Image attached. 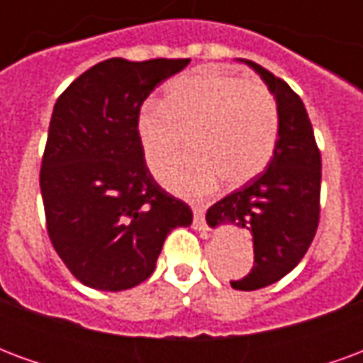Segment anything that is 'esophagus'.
Instances as JSON below:
<instances>
[{
  "mask_svg": "<svg viewBox=\"0 0 363 363\" xmlns=\"http://www.w3.org/2000/svg\"><path fill=\"white\" fill-rule=\"evenodd\" d=\"M192 213H194V229L198 231H208V225L204 221V210L200 206H192Z\"/></svg>",
  "mask_w": 363,
  "mask_h": 363,
  "instance_id": "34e87169",
  "label": "esophagus"
}]
</instances>
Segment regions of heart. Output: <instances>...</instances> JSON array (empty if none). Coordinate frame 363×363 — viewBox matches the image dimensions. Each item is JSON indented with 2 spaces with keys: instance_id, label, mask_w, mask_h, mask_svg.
Instances as JSON below:
<instances>
[{
  "instance_id": "b5f03b06",
  "label": "heart",
  "mask_w": 363,
  "mask_h": 363,
  "mask_svg": "<svg viewBox=\"0 0 363 363\" xmlns=\"http://www.w3.org/2000/svg\"><path fill=\"white\" fill-rule=\"evenodd\" d=\"M278 106L259 82L200 69L167 85L163 103L150 101L135 122L145 163L157 171L189 135L192 153L159 173L181 196L210 194L223 179L241 186L257 179L278 143Z\"/></svg>"
}]
</instances>
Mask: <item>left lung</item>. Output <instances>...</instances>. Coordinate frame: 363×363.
I'll use <instances>...</instances> for the list:
<instances>
[{"label": "left lung", "instance_id": "8db88e82", "mask_svg": "<svg viewBox=\"0 0 363 363\" xmlns=\"http://www.w3.org/2000/svg\"><path fill=\"white\" fill-rule=\"evenodd\" d=\"M239 62L255 69L274 95L278 143L267 171L216 202L206 212V223L251 231L255 267L231 286L252 291L291 272L311 245L319 225L320 153L303 103L288 83L251 60Z\"/></svg>", "mask_w": 363, "mask_h": 363}]
</instances>
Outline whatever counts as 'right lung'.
I'll use <instances>...</instances> for the list:
<instances>
[{
    "mask_svg": "<svg viewBox=\"0 0 363 363\" xmlns=\"http://www.w3.org/2000/svg\"><path fill=\"white\" fill-rule=\"evenodd\" d=\"M189 62L104 60L54 104L40 169L46 225L60 259L89 288L147 280L167 235L192 223L189 206L153 181L135 132L143 101Z\"/></svg>",
    "mask_w": 363,
    "mask_h": 363,
    "instance_id": "right-lung-1",
    "label": "right lung"
}]
</instances>
